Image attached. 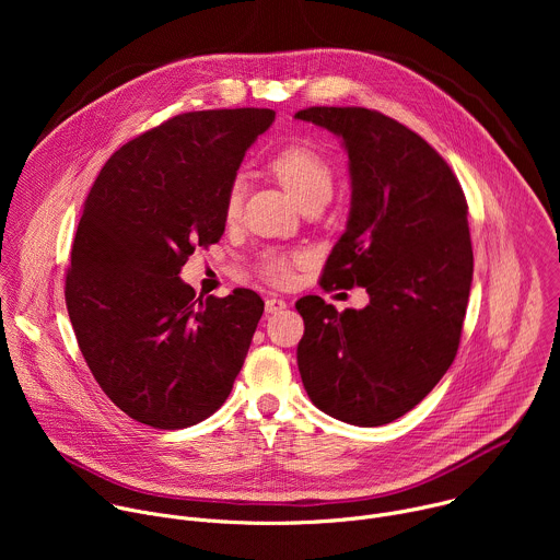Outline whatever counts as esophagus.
Instances as JSON below:
<instances>
[{"instance_id": "1", "label": "esophagus", "mask_w": 560, "mask_h": 560, "mask_svg": "<svg viewBox=\"0 0 560 560\" xmlns=\"http://www.w3.org/2000/svg\"><path fill=\"white\" fill-rule=\"evenodd\" d=\"M288 307V303L283 301V299H279V296H268L266 299V312L268 314H279V312H283Z\"/></svg>"}]
</instances>
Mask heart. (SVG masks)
<instances>
[{"instance_id":"obj_1","label":"heart","mask_w":560,"mask_h":560,"mask_svg":"<svg viewBox=\"0 0 560 560\" xmlns=\"http://www.w3.org/2000/svg\"><path fill=\"white\" fill-rule=\"evenodd\" d=\"M270 171L279 179V184L288 190V195L303 208L312 201H330L335 190V173L328 159L303 143H290L275 152L270 159ZM244 184L234 182L228 188L223 217L225 221H234L242 212ZM294 264H301V257L285 253H266L259 261L261 275L277 285L290 283L294 275Z\"/></svg>"}]
</instances>
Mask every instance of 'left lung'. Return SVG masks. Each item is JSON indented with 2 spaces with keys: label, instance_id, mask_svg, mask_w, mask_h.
<instances>
[{
  "label": "left lung",
  "instance_id": "8db88e82",
  "mask_svg": "<svg viewBox=\"0 0 560 560\" xmlns=\"http://www.w3.org/2000/svg\"><path fill=\"white\" fill-rule=\"evenodd\" d=\"M294 117L341 137L350 159V217L322 285L370 294L343 312L314 294L296 301L301 381L322 412L385 425L419 406L456 357L474 272L467 201L445 159L404 124L335 106Z\"/></svg>",
  "mask_w": 560,
  "mask_h": 560
}]
</instances>
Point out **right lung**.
Instances as JSON below:
<instances>
[{"label": "right lung", "mask_w": 560, "mask_h": 560, "mask_svg": "<svg viewBox=\"0 0 560 560\" xmlns=\"http://www.w3.org/2000/svg\"><path fill=\"white\" fill-rule=\"evenodd\" d=\"M268 108L184 113L121 145L79 219L66 305L95 381L130 419L182 430L214 415L264 314L257 292L195 299L179 272L217 244L228 188Z\"/></svg>", "instance_id": "1"}]
</instances>
